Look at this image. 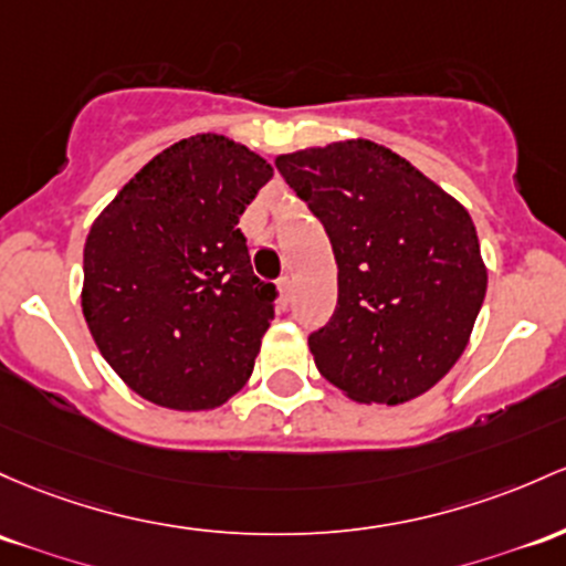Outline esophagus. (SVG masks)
I'll return each mask as SVG.
<instances>
[{"instance_id": "obj_1", "label": "esophagus", "mask_w": 566, "mask_h": 566, "mask_svg": "<svg viewBox=\"0 0 566 566\" xmlns=\"http://www.w3.org/2000/svg\"><path fill=\"white\" fill-rule=\"evenodd\" d=\"M276 284H279V301H282V306H287L290 303V276H282Z\"/></svg>"}]
</instances>
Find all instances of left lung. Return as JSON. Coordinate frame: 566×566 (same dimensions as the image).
Returning a JSON list of instances; mask_svg holds the SVG:
<instances>
[{
  "instance_id": "1",
  "label": "left lung",
  "mask_w": 566,
  "mask_h": 566,
  "mask_svg": "<svg viewBox=\"0 0 566 566\" xmlns=\"http://www.w3.org/2000/svg\"><path fill=\"white\" fill-rule=\"evenodd\" d=\"M276 169L338 263L335 312L308 335L319 374L359 402L427 392L454 368L486 295L470 214L368 139L279 155Z\"/></svg>"
}]
</instances>
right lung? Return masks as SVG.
Segmentation results:
<instances>
[{
	"mask_svg": "<svg viewBox=\"0 0 566 566\" xmlns=\"http://www.w3.org/2000/svg\"><path fill=\"white\" fill-rule=\"evenodd\" d=\"M271 164L217 134L155 155L93 222L83 314L115 374L158 406L217 408L252 376L279 290L239 217Z\"/></svg>",
	"mask_w": 566,
	"mask_h": 566,
	"instance_id": "right-lung-1",
	"label": "right lung"
}]
</instances>
